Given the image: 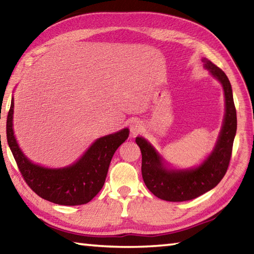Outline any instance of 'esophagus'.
Here are the masks:
<instances>
[{
	"mask_svg": "<svg viewBox=\"0 0 254 254\" xmlns=\"http://www.w3.org/2000/svg\"><path fill=\"white\" fill-rule=\"evenodd\" d=\"M130 130H131L132 135H137L141 131L143 130V127H142V124H141L139 121H135V122L131 123Z\"/></svg>",
	"mask_w": 254,
	"mask_h": 254,
	"instance_id": "esophagus-1",
	"label": "esophagus"
}]
</instances>
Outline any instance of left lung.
Here are the masks:
<instances>
[{
	"mask_svg": "<svg viewBox=\"0 0 254 254\" xmlns=\"http://www.w3.org/2000/svg\"><path fill=\"white\" fill-rule=\"evenodd\" d=\"M204 66L223 86L225 114L218 140L212 153L201 165L191 169H169L156 149L142 136L135 139L142 153V178L150 191L158 198L168 201H185L207 192L221 182L226 174L236 133V110L229 78L221 68L207 59Z\"/></svg>",
	"mask_w": 254,
	"mask_h": 254,
	"instance_id": "1",
	"label": "left lung"
}]
</instances>
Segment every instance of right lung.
I'll list each match as a JSON object with an SVG mask.
<instances>
[{
  "instance_id": "1",
  "label": "right lung",
  "mask_w": 254,
  "mask_h": 254,
  "mask_svg": "<svg viewBox=\"0 0 254 254\" xmlns=\"http://www.w3.org/2000/svg\"><path fill=\"white\" fill-rule=\"evenodd\" d=\"M13 98L6 120V137L12 154L28 186L38 196L66 206L91 201L105 183L114 152L128 136V128L97 139L74 165L51 169L36 165L24 156L13 132Z\"/></svg>"
}]
</instances>
